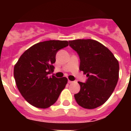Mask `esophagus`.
<instances>
[{
	"mask_svg": "<svg viewBox=\"0 0 131 131\" xmlns=\"http://www.w3.org/2000/svg\"><path fill=\"white\" fill-rule=\"evenodd\" d=\"M73 82H74V81H70V80H69V81H68L69 83H72Z\"/></svg>",
	"mask_w": 131,
	"mask_h": 131,
	"instance_id": "1",
	"label": "esophagus"
}]
</instances>
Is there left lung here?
I'll list each match as a JSON object with an SVG mask.
<instances>
[{"instance_id": "obj_1", "label": "left lung", "mask_w": 131, "mask_h": 131, "mask_svg": "<svg viewBox=\"0 0 131 131\" xmlns=\"http://www.w3.org/2000/svg\"><path fill=\"white\" fill-rule=\"evenodd\" d=\"M80 58L79 69L88 77L79 81L80 91L74 97L83 108L92 110L101 106L110 98L118 80V60L107 47L92 39L69 41Z\"/></svg>"}]
</instances>
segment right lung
<instances>
[{
	"instance_id": "obj_1",
	"label": "right lung",
	"mask_w": 131,
	"mask_h": 131,
	"mask_svg": "<svg viewBox=\"0 0 131 131\" xmlns=\"http://www.w3.org/2000/svg\"><path fill=\"white\" fill-rule=\"evenodd\" d=\"M69 46L67 40H46L27 49L14 67V77L19 91L30 104L46 109L57 101L68 80L48 77L54 71L55 55Z\"/></svg>"
}]
</instances>
